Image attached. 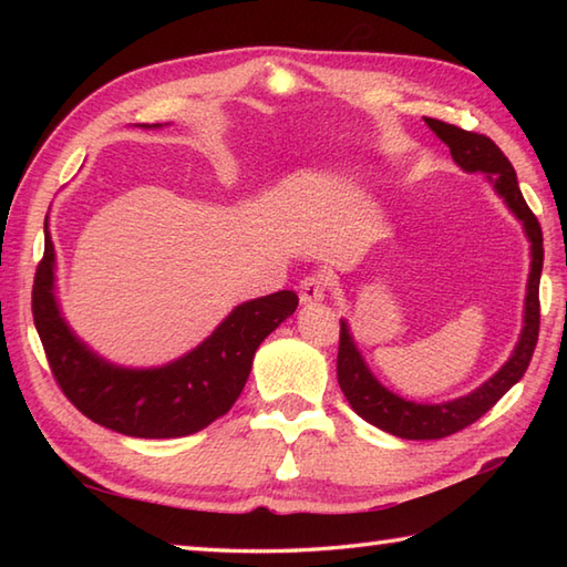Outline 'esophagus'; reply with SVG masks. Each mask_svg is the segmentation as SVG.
I'll return each mask as SVG.
<instances>
[{
	"mask_svg": "<svg viewBox=\"0 0 567 567\" xmlns=\"http://www.w3.org/2000/svg\"><path fill=\"white\" fill-rule=\"evenodd\" d=\"M323 295H327V280H323V275H309L299 282V302L302 305L321 302Z\"/></svg>",
	"mask_w": 567,
	"mask_h": 567,
	"instance_id": "obj_1",
	"label": "esophagus"
}]
</instances>
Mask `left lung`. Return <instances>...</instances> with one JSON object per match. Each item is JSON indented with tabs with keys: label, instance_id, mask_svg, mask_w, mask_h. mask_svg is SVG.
I'll use <instances>...</instances> for the list:
<instances>
[{
	"label": "left lung",
	"instance_id": "left-lung-1",
	"mask_svg": "<svg viewBox=\"0 0 567 567\" xmlns=\"http://www.w3.org/2000/svg\"><path fill=\"white\" fill-rule=\"evenodd\" d=\"M426 126L436 134L445 146H449L455 165L465 173H483L487 183L495 187L497 195L507 204L509 212L522 221L524 234L532 244V272L526 282L524 299V329L519 333L514 351L507 363H504L495 375L480 384L465 396H457L451 402L439 404H421L404 400L372 375V370L360 355L358 346L348 329V321L341 319V339H339V360H336V372H339V384L346 394L348 404L353 412L365 419L368 424L392 433L406 441H433L451 436L473 424L485 412H489L504 394H507L516 382L524 378V372L532 363L534 348L538 341V323H540V305H538V285L540 270H544V234L540 224L528 209L524 195L516 183V173L495 141L463 131L453 124L439 122V118H426Z\"/></svg>",
	"mask_w": 567,
	"mask_h": 567
}]
</instances>
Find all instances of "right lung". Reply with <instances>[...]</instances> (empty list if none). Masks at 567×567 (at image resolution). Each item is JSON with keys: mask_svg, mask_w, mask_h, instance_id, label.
<instances>
[{"mask_svg": "<svg viewBox=\"0 0 567 567\" xmlns=\"http://www.w3.org/2000/svg\"><path fill=\"white\" fill-rule=\"evenodd\" d=\"M161 128L163 124H138ZM299 297L280 290L238 305L197 348L158 368H124L80 341L55 297V246L45 219V250L33 280V323L53 378L94 424L134 439H179L207 429L244 392L258 346L295 315Z\"/></svg>", "mask_w": 567, "mask_h": 567, "instance_id": "obj_1", "label": "right lung"}]
</instances>
